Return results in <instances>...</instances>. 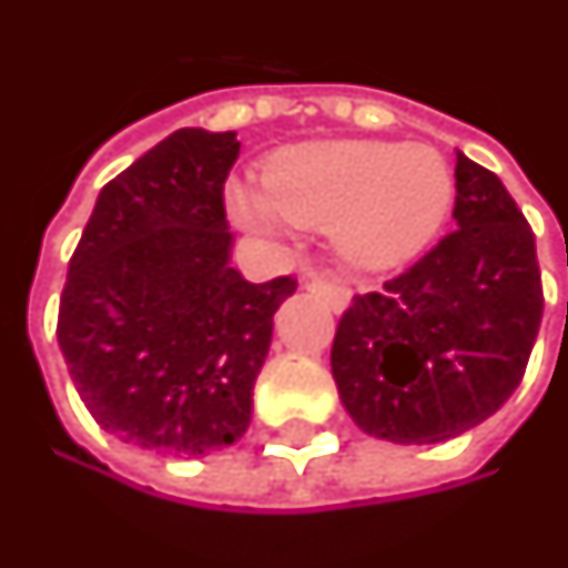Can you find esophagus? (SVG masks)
Segmentation results:
<instances>
[{"instance_id": "34e87169", "label": "esophagus", "mask_w": 568, "mask_h": 568, "mask_svg": "<svg viewBox=\"0 0 568 568\" xmlns=\"http://www.w3.org/2000/svg\"><path fill=\"white\" fill-rule=\"evenodd\" d=\"M304 288L323 295L332 311H347V304H351V288L338 283V280H332V276H313V273H307L304 276Z\"/></svg>"}]
</instances>
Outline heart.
<instances>
[{
  "mask_svg": "<svg viewBox=\"0 0 568 568\" xmlns=\"http://www.w3.org/2000/svg\"><path fill=\"white\" fill-rule=\"evenodd\" d=\"M455 196L449 162L434 146L387 141H313L267 162L261 187L233 181L230 221L264 240L285 224L332 230L359 271H390L422 255Z\"/></svg>",
  "mask_w": 568,
  "mask_h": 568,
  "instance_id": "b5f03b06",
  "label": "heart"
}]
</instances>
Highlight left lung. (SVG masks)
<instances>
[{"label": "left lung", "instance_id": "left-lung-1", "mask_svg": "<svg viewBox=\"0 0 568 568\" xmlns=\"http://www.w3.org/2000/svg\"><path fill=\"white\" fill-rule=\"evenodd\" d=\"M452 217L458 230L415 267L353 297L332 344L347 415L399 446L452 439L505 406L545 311L532 227L498 174L464 153Z\"/></svg>", "mask_w": 568, "mask_h": 568}]
</instances>
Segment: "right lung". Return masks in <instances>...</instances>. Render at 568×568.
<instances>
[{
    "label": "right lung",
    "instance_id": "right-lung-1",
    "mask_svg": "<svg viewBox=\"0 0 568 568\" xmlns=\"http://www.w3.org/2000/svg\"><path fill=\"white\" fill-rule=\"evenodd\" d=\"M236 132L178 129L116 174L82 230L58 344L91 418L160 455L227 449L292 276L248 283L230 267L224 181Z\"/></svg>",
    "mask_w": 568,
    "mask_h": 568
}]
</instances>
